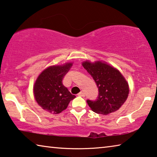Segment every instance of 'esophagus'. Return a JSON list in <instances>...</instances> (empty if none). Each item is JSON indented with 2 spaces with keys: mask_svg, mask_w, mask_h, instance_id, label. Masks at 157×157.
<instances>
[{
  "mask_svg": "<svg viewBox=\"0 0 157 157\" xmlns=\"http://www.w3.org/2000/svg\"><path fill=\"white\" fill-rule=\"evenodd\" d=\"M78 95H79V96H81V97H84V96H85L84 93L82 92V91H81L80 93H79V94H78Z\"/></svg>",
  "mask_w": 157,
  "mask_h": 157,
  "instance_id": "1",
  "label": "esophagus"
}]
</instances>
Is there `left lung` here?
I'll use <instances>...</instances> for the list:
<instances>
[{
  "label": "left lung",
  "mask_w": 157,
  "mask_h": 157,
  "mask_svg": "<svg viewBox=\"0 0 157 157\" xmlns=\"http://www.w3.org/2000/svg\"><path fill=\"white\" fill-rule=\"evenodd\" d=\"M82 66L96 84L98 95L95 100L86 102L93 111L107 115L120 108L129 94V86L125 79L115 68L101 62H85Z\"/></svg>",
  "instance_id": "left-lung-1"
}]
</instances>
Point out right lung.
Returning <instances> with one entry per match:
<instances>
[{
  "mask_svg": "<svg viewBox=\"0 0 157 157\" xmlns=\"http://www.w3.org/2000/svg\"><path fill=\"white\" fill-rule=\"evenodd\" d=\"M72 63L48 67L39 75L34 86L35 99L42 109L57 114L67 108L71 100L75 98L63 84V77Z\"/></svg>",
  "mask_w": 157,
  "mask_h": 157,
  "instance_id": "add662e5",
  "label": "right lung"
}]
</instances>
